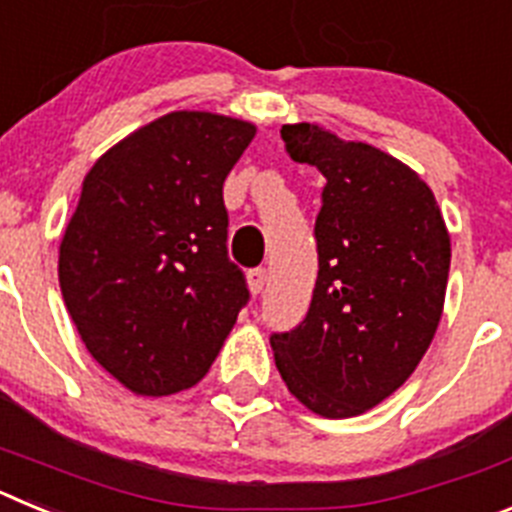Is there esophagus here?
I'll return each instance as SVG.
<instances>
[{
    "label": "esophagus",
    "instance_id": "esophagus-1",
    "mask_svg": "<svg viewBox=\"0 0 512 512\" xmlns=\"http://www.w3.org/2000/svg\"><path fill=\"white\" fill-rule=\"evenodd\" d=\"M266 269L264 266H259V269H251L248 271V287H251L253 295H259V292H264L266 287Z\"/></svg>",
    "mask_w": 512,
    "mask_h": 512
}]
</instances>
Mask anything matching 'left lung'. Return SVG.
<instances>
[{"instance_id":"obj_1","label":"left lung","mask_w":512,"mask_h":512,"mask_svg":"<svg viewBox=\"0 0 512 512\" xmlns=\"http://www.w3.org/2000/svg\"><path fill=\"white\" fill-rule=\"evenodd\" d=\"M282 140L325 176L318 282L305 320L274 333L289 392L323 418H354L415 372L436 336L451 238L431 187L369 143L297 122Z\"/></svg>"}]
</instances>
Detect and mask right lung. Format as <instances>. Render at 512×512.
Segmentation results:
<instances>
[{
    "instance_id": "right-lung-1",
    "label": "right lung",
    "mask_w": 512,
    "mask_h": 512,
    "mask_svg": "<svg viewBox=\"0 0 512 512\" xmlns=\"http://www.w3.org/2000/svg\"><path fill=\"white\" fill-rule=\"evenodd\" d=\"M256 128L212 112H169L99 158L58 251L71 320L130 392L194 387L248 302L228 259L223 182Z\"/></svg>"
}]
</instances>
